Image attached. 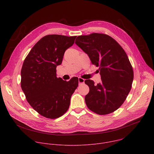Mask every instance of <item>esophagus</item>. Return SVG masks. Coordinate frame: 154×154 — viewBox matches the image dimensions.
I'll return each instance as SVG.
<instances>
[{
  "label": "esophagus",
  "instance_id": "esophagus-1",
  "mask_svg": "<svg viewBox=\"0 0 154 154\" xmlns=\"http://www.w3.org/2000/svg\"><path fill=\"white\" fill-rule=\"evenodd\" d=\"M85 82V80L81 77H79V84H81V83H84Z\"/></svg>",
  "mask_w": 154,
  "mask_h": 154
}]
</instances>
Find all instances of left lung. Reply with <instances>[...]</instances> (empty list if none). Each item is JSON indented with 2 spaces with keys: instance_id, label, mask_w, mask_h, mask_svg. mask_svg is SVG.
I'll use <instances>...</instances> for the list:
<instances>
[{
  "instance_id": "left-lung-1",
  "label": "left lung",
  "mask_w": 154,
  "mask_h": 154,
  "mask_svg": "<svg viewBox=\"0 0 154 154\" xmlns=\"http://www.w3.org/2000/svg\"><path fill=\"white\" fill-rule=\"evenodd\" d=\"M75 42L93 64L99 66L100 83L96 85L93 80L85 81L90 88L85 97L88 108L100 115L113 113L126 99L134 80L125 52L113 38L102 33L79 36Z\"/></svg>"
}]
</instances>
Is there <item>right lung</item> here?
<instances>
[{
  "mask_svg": "<svg viewBox=\"0 0 154 154\" xmlns=\"http://www.w3.org/2000/svg\"><path fill=\"white\" fill-rule=\"evenodd\" d=\"M76 37L46 35L35 44L24 60L21 88L29 103L44 117L56 119L63 115L78 86V78L66 82L57 78L56 74L66 50L74 45Z\"/></svg>",
  "mask_w": 154,
  "mask_h": 154,
  "instance_id": "1",
  "label": "right lung"
}]
</instances>
